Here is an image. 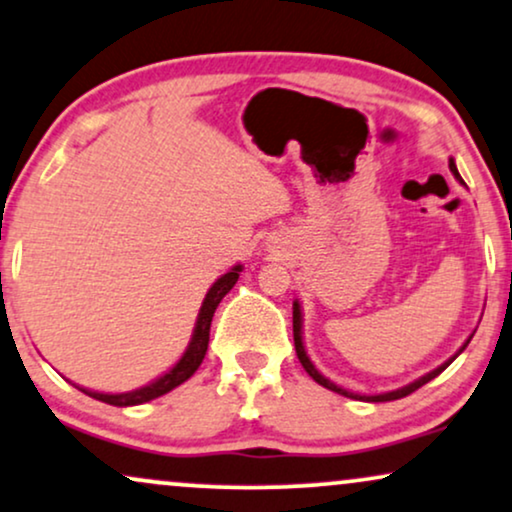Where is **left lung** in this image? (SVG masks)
I'll return each instance as SVG.
<instances>
[{
	"mask_svg": "<svg viewBox=\"0 0 512 512\" xmlns=\"http://www.w3.org/2000/svg\"><path fill=\"white\" fill-rule=\"evenodd\" d=\"M449 168H451V173L456 175V180L460 182V185H465L463 178H460V173H458L456 163H453V159H449ZM301 325H304V320H301V304H299V299H294V346H296V356H299V361H301V365H304V370L308 372V375H311L313 380L318 382V384H323L325 389H330V391H337V394L346 396V399H356V401H372V403H380V401H396V399H403V396L413 394L415 389H420L422 384H427V382H430V380H434V377L441 375V372H444L446 368H449V365H451L453 361H456V358L460 356V353L465 351V346H468V344H470V339H472V334H470V337H468V342H465L463 346H460V349H458L456 353H453V356L449 358V361H446V363H441L439 368H434L432 372H427V375L418 377V380H415V382L406 384V387H401V389H394V391H384V394H372V396H368V394H353V391H346V389H342V387H337V384H334L332 380H327L325 375H320L318 368H315L313 361H311V358H308V353H306V346H304V330H301Z\"/></svg>",
	"mask_w": 512,
	"mask_h": 512,
	"instance_id": "obj_1",
	"label": "left lung"
}]
</instances>
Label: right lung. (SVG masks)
Returning <instances> with one entry per match:
<instances>
[{"instance_id": "1", "label": "right lung", "mask_w": 512, "mask_h": 512, "mask_svg": "<svg viewBox=\"0 0 512 512\" xmlns=\"http://www.w3.org/2000/svg\"><path fill=\"white\" fill-rule=\"evenodd\" d=\"M239 273H242V266H235V268H230V273H225L223 277H218V280L213 282L211 289L206 292L204 304H201V308H199L197 325H194L192 339H189L187 349H185V353H182L180 361L175 363L168 372H163L161 377H156L154 382L144 384V387H140V389L125 391V394H104V391H92L85 387H78V389L85 391V394L92 396V399L109 403V406H140V403L159 399V396L168 394V391H173L175 387H180L182 382H187L189 377L197 372L201 361H204L213 313H216V308L220 301H223V296L230 292L232 287H235V282L239 280Z\"/></svg>"}]
</instances>
